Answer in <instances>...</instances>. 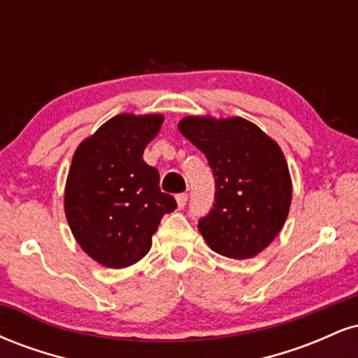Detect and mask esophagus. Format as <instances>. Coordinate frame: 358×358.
Masks as SVG:
<instances>
[{
	"mask_svg": "<svg viewBox=\"0 0 358 358\" xmlns=\"http://www.w3.org/2000/svg\"><path fill=\"white\" fill-rule=\"evenodd\" d=\"M187 202H188V193L187 192L178 193V195H176V203H178L180 208H183L185 205H187Z\"/></svg>",
	"mask_w": 358,
	"mask_h": 358,
	"instance_id": "obj_1",
	"label": "esophagus"
}]
</instances>
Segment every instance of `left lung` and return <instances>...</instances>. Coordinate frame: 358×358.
Masks as SVG:
<instances>
[{"instance_id": "8db88e82", "label": "left lung", "mask_w": 358, "mask_h": 358, "mask_svg": "<svg viewBox=\"0 0 358 358\" xmlns=\"http://www.w3.org/2000/svg\"><path fill=\"white\" fill-rule=\"evenodd\" d=\"M207 158L215 196L199 229L215 252L249 259L273 242L291 205L286 159L273 139L242 117H185L178 124Z\"/></svg>"}]
</instances>
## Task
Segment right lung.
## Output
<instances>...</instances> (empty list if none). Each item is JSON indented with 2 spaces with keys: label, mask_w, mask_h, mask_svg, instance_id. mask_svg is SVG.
<instances>
[{
  "label": "right lung",
  "mask_w": 358,
  "mask_h": 358,
  "mask_svg": "<svg viewBox=\"0 0 358 358\" xmlns=\"http://www.w3.org/2000/svg\"><path fill=\"white\" fill-rule=\"evenodd\" d=\"M163 117L121 114L77 148L65 187V215L73 237L108 268L145 257L151 236L176 200L159 190V173L143 159Z\"/></svg>",
  "instance_id": "add662e5"
}]
</instances>
